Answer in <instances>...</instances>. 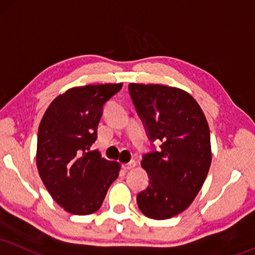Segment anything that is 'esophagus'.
<instances>
[{"label": "esophagus", "instance_id": "obj_1", "mask_svg": "<svg viewBox=\"0 0 255 255\" xmlns=\"http://www.w3.org/2000/svg\"><path fill=\"white\" fill-rule=\"evenodd\" d=\"M134 166H136V162H134V161H130L128 163H125V164H123V168H124L125 170H130V169H133Z\"/></svg>", "mask_w": 255, "mask_h": 255}]
</instances>
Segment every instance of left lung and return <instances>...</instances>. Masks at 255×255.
Returning a JSON list of instances; mask_svg holds the SVG:
<instances>
[{
  "label": "left lung",
  "instance_id": "1",
  "mask_svg": "<svg viewBox=\"0 0 255 255\" xmlns=\"http://www.w3.org/2000/svg\"><path fill=\"white\" fill-rule=\"evenodd\" d=\"M128 93L150 142L162 145L144 153L149 185L137 195L140 212L165 220L190 206L212 162L210 132L204 113L189 93L164 85L130 84Z\"/></svg>",
  "mask_w": 255,
  "mask_h": 255
}]
</instances>
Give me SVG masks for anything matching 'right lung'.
I'll return each instance as SVG.
<instances>
[{
    "mask_svg": "<svg viewBox=\"0 0 255 255\" xmlns=\"http://www.w3.org/2000/svg\"><path fill=\"white\" fill-rule=\"evenodd\" d=\"M123 84L73 87L56 97L41 119L36 165L46 189L59 206L74 215H89L102 206L118 177L119 163L102 158L90 147L104 105Z\"/></svg>",
    "mask_w": 255,
    "mask_h": 255,
    "instance_id": "right-lung-1",
    "label": "right lung"
}]
</instances>
